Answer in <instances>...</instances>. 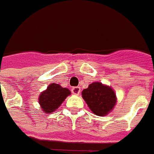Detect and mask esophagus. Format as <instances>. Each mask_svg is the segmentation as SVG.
<instances>
[{
    "label": "esophagus",
    "mask_w": 154,
    "mask_h": 154,
    "mask_svg": "<svg viewBox=\"0 0 154 154\" xmlns=\"http://www.w3.org/2000/svg\"><path fill=\"white\" fill-rule=\"evenodd\" d=\"M72 93L74 94L78 95V94H79V93H80V88L79 87H74V88H72Z\"/></svg>",
    "instance_id": "34e87169"
}]
</instances>
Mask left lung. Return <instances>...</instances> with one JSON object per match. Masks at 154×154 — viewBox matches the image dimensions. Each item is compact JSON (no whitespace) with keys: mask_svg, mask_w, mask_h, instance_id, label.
Returning a JSON list of instances; mask_svg holds the SVG:
<instances>
[{"mask_svg":"<svg viewBox=\"0 0 154 154\" xmlns=\"http://www.w3.org/2000/svg\"><path fill=\"white\" fill-rule=\"evenodd\" d=\"M82 97L89 109L98 116H106L114 109L117 103L114 89L100 82L90 84L82 91Z\"/></svg>","mask_w":154,"mask_h":154,"instance_id":"1","label":"left lung"}]
</instances>
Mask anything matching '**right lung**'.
<instances>
[{"mask_svg":"<svg viewBox=\"0 0 154 154\" xmlns=\"http://www.w3.org/2000/svg\"><path fill=\"white\" fill-rule=\"evenodd\" d=\"M70 94V90L67 88H62L60 85L52 83L47 89L40 93L38 99L40 109L45 114H52Z\"/></svg>","mask_w":154,"mask_h":154,"instance_id":"add662e5","label":"right lung"}]
</instances>
